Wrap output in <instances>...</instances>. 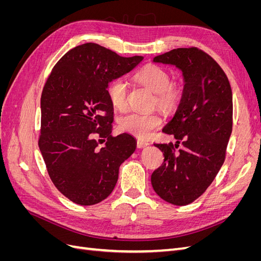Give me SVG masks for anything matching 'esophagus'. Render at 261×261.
<instances>
[{"label": "esophagus", "mask_w": 261, "mask_h": 261, "mask_svg": "<svg viewBox=\"0 0 261 261\" xmlns=\"http://www.w3.org/2000/svg\"><path fill=\"white\" fill-rule=\"evenodd\" d=\"M149 145L148 141H144V140H137V147L138 148H145Z\"/></svg>", "instance_id": "obj_1"}]
</instances>
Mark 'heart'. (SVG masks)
<instances>
[{"label":"heart","mask_w":261,"mask_h":261,"mask_svg":"<svg viewBox=\"0 0 261 261\" xmlns=\"http://www.w3.org/2000/svg\"><path fill=\"white\" fill-rule=\"evenodd\" d=\"M133 81L146 87L154 92L153 105L165 112L175 110L183 99V87L175 81H171L170 73L167 69L155 65L148 64L141 67L133 75ZM107 94L110 103L117 111H124L127 108L128 88L122 80H113L107 87ZM162 120L156 113H137L132 112L121 117L120 128L139 139H146L161 125Z\"/></svg>","instance_id":"b5f03b06"}]
</instances>
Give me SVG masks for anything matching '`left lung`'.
Instances as JSON below:
<instances>
[{
    "instance_id": "8db88e82",
    "label": "left lung",
    "mask_w": 261,
    "mask_h": 261,
    "mask_svg": "<svg viewBox=\"0 0 261 261\" xmlns=\"http://www.w3.org/2000/svg\"><path fill=\"white\" fill-rule=\"evenodd\" d=\"M153 62L178 67L185 85L175 115L162 129L173 134L176 144H153L164 161L152 173L151 184L163 200L185 206L206 192L225 160L233 126L232 89L221 66L196 46L171 50Z\"/></svg>"
}]
</instances>
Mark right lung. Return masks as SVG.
Listing matches in <instances>:
<instances>
[{"label": "right lung", "instance_id": "1", "mask_svg": "<svg viewBox=\"0 0 261 261\" xmlns=\"http://www.w3.org/2000/svg\"><path fill=\"white\" fill-rule=\"evenodd\" d=\"M143 59L85 43L63 55L44 84L38 145L54 186L77 204L106 199L120 165L135 151L129 134L111 135L113 107L107 87Z\"/></svg>", "mask_w": 261, "mask_h": 261}]
</instances>
